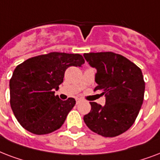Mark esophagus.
Returning <instances> with one entry per match:
<instances>
[{"label": "esophagus", "mask_w": 160, "mask_h": 160, "mask_svg": "<svg viewBox=\"0 0 160 160\" xmlns=\"http://www.w3.org/2000/svg\"><path fill=\"white\" fill-rule=\"evenodd\" d=\"M80 102H81V98H76V103H77V104H78Z\"/></svg>", "instance_id": "34e87169"}]
</instances>
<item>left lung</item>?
Listing matches in <instances>:
<instances>
[{"label":"left lung","mask_w":160,"mask_h":160,"mask_svg":"<svg viewBox=\"0 0 160 160\" xmlns=\"http://www.w3.org/2000/svg\"><path fill=\"white\" fill-rule=\"evenodd\" d=\"M88 64L97 69L95 82L105 95L104 106L90 102L84 115L86 125L103 137H115L133 124L143 104L145 82L141 69L123 56L112 52L84 53Z\"/></svg>","instance_id":"8db88e82"}]
</instances>
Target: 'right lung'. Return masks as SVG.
Masks as SVG:
<instances>
[{
	"instance_id": "right-lung-1",
	"label": "right lung",
	"mask_w": 160,
	"mask_h": 160,
	"mask_svg": "<svg viewBox=\"0 0 160 160\" xmlns=\"http://www.w3.org/2000/svg\"><path fill=\"white\" fill-rule=\"evenodd\" d=\"M84 62L80 54L54 52L29 58L16 68L10 80V103L25 129L41 135L62 127L76 101L61 100L55 90L68 68Z\"/></svg>"
}]
</instances>
